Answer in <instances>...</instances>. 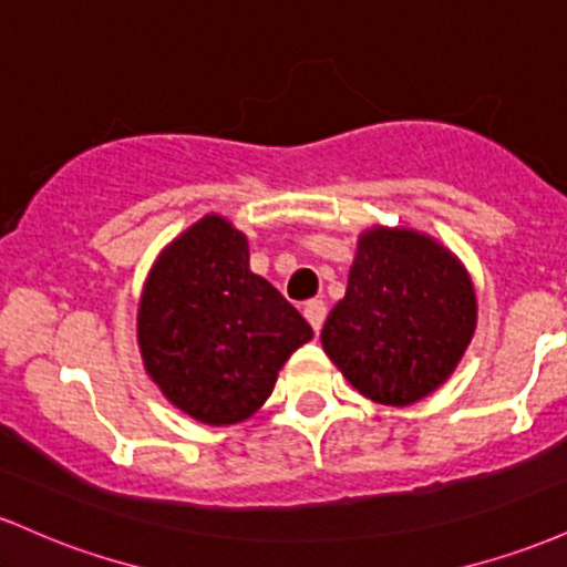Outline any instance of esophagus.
<instances>
[{"instance_id":"esophagus-1","label":"esophagus","mask_w":567,"mask_h":567,"mask_svg":"<svg viewBox=\"0 0 567 567\" xmlns=\"http://www.w3.org/2000/svg\"><path fill=\"white\" fill-rule=\"evenodd\" d=\"M303 317L309 320L311 328H315V333H320L324 317H328V306H324V301H320V298H311V301L303 303Z\"/></svg>"}]
</instances>
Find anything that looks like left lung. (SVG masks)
<instances>
[{
    "mask_svg": "<svg viewBox=\"0 0 567 567\" xmlns=\"http://www.w3.org/2000/svg\"><path fill=\"white\" fill-rule=\"evenodd\" d=\"M474 324V288L445 247L408 229H373L357 245L322 347L368 400L410 405L453 373Z\"/></svg>",
    "mask_w": 567,
    "mask_h": 567,
    "instance_id": "obj_1",
    "label": "left lung"
}]
</instances>
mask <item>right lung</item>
Segmentation results:
<instances>
[{
  "instance_id": "1",
  "label": "right lung",
  "mask_w": 567,
  "mask_h": 567,
  "mask_svg": "<svg viewBox=\"0 0 567 567\" xmlns=\"http://www.w3.org/2000/svg\"><path fill=\"white\" fill-rule=\"evenodd\" d=\"M247 261L245 234L205 216L162 252L143 288V365L162 394L202 424L250 419L285 360L315 336Z\"/></svg>"
}]
</instances>
